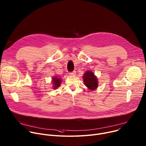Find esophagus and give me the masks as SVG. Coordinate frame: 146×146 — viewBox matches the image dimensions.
<instances>
[{"label": "esophagus", "mask_w": 146, "mask_h": 146, "mask_svg": "<svg viewBox=\"0 0 146 146\" xmlns=\"http://www.w3.org/2000/svg\"><path fill=\"white\" fill-rule=\"evenodd\" d=\"M69 74H70V76H75V74H76V72H74V71L71 72L69 73Z\"/></svg>", "instance_id": "esophagus-1"}]
</instances>
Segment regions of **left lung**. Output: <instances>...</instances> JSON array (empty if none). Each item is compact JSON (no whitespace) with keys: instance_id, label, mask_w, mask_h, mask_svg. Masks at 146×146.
Segmentation results:
<instances>
[{"instance_id":"1","label":"left lung","mask_w":146,"mask_h":146,"mask_svg":"<svg viewBox=\"0 0 146 146\" xmlns=\"http://www.w3.org/2000/svg\"><path fill=\"white\" fill-rule=\"evenodd\" d=\"M83 79L85 85L90 90H95L98 87V80L91 71L86 72L83 76Z\"/></svg>"}]
</instances>
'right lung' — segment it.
<instances>
[{"label":"right lung","mask_w":146,"mask_h":146,"mask_svg":"<svg viewBox=\"0 0 146 146\" xmlns=\"http://www.w3.org/2000/svg\"><path fill=\"white\" fill-rule=\"evenodd\" d=\"M60 81L61 80L59 78H57L56 77H55L52 78V84H53V88L56 89L58 87H59L60 84Z\"/></svg>","instance_id":"add662e5"}]
</instances>
